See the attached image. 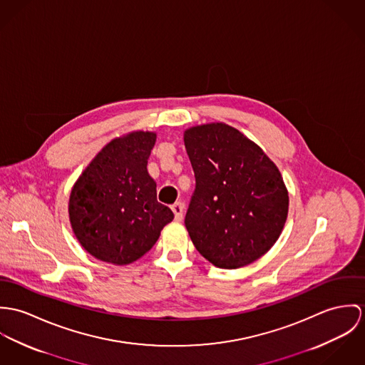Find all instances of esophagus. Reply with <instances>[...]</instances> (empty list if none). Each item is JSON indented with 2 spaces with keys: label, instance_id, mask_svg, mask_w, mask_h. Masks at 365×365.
<instances>
[{
  "label": "esophagus",
  "instance_id": "obj_1",
  "mask_svg": "<svg viewBox=\"0 0 365 365\" xmlns=\"http://www.w3.org/2000/svg\"><path fill=\"white\" fill-rule=\"evenodd\" d=\"M172 211L175 214V220L176 221H182L183 220V211H185V207L180 202H176L172 205Z\"/></svg>",
  "mask_w": 365,
  "mask_h": 365
}]
</instances>
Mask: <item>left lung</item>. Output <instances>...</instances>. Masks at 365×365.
I'll return each instance as SVG.
<instances>
[{
    "instance_id": "left-lung-1",
    "label": "left lung",
    "mask_w": 365,
    "mask_h": 365,
    "mask_svg": "<svg viewBox=\"0 0 365 365\" xmlns=\"http://www.w3.org/2000/svg\"><path fill=\"white\" fill-rule=\"evenodd\" d=\"M196 176L185 225L202 257L240 269L267 253L283 232L288 190L264 151L222 122L185 130Z\"/></svg>"
}]
</instances>
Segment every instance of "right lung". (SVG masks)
<instances>
[{
	"mask_svg": "<svg viewBox=\"0 0 365 365\" xmlns=\"http://www.w3.org/2000/svg\"><path fill=\"white\" fill-rule=\"evenodd\" d=\"M157 141L154 131H131L109 141L74 183L68 217L82 247L116 266L143 257L173 220L157 200V183L147 163Z\"/></svg>",
	"mask_w": 365,
	"mask_h": 365,
	"instance_id": "add662e5",
	"label": "right lung"
}]
</instances>
